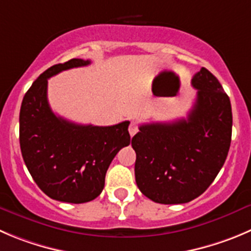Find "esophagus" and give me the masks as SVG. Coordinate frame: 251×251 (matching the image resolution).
<instances>
[{
    "label": "esophagus",
    "instance_id": "obj_1",
    "mask_svg": "<svg viewBox=\"0 0 251 251\" xmlns=\"http://www.w3.org/2000/svg\"><path fill=\"white\" fill-rule=\"evenodd\" d=\"M137 132H138L137 123H135L134 121H132V122H130V126H129V134H130V137H133V135H134Z\"/></svg>",
    "mask_w": 251,
    "mask_h": 251
}]
</instances>
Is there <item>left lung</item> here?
Wrapping results in <instances>:
<instances>
[{"mask_svg": "<svg viewBox=\"0 0 251 251\" xmlns=\"http://www.w3.org/2000/svg\"><path fill=\"white\" fill-rule=\"evenodd\" d=\"M191 82L197 97L187 118L142 124L132 139L135 182L156 203H187L201 196L218 175L230 147L228 95L206 68Z\"/></svg>", "mask_w": 251, "mask_h": 251, "instance_id": "left-lung-1", "label": "left lung"}]
</instances>
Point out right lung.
Masks as SVG:
<instances>
[{
    "instance_id": "obj_1",
    "label": "right lung",
    "mask_w": 251,
    "mask_h": 251,
    "mask_svg": "<svg viewBox=\"0 0 251 251\" xmlns=\"http://www.w3.org/2000/svg\"><path fill=\"white\" fill-rule=\"evenodd\" d=\"M88 64L71 59L48 69L25 95L20 112L21 151L28 171L45 195L68 203H85L100 196L109 164L130 144L128 121L109 127L82 126L50 108L48 78Z\"/></svg>"
}]
</instances>
